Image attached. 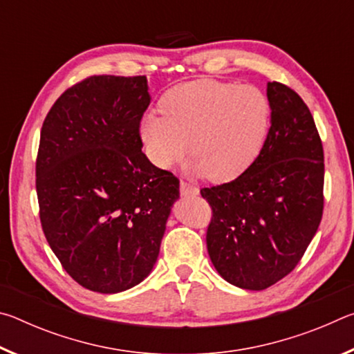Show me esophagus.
<instances>
[{"instance_id": "1", "label": "esophagus", "mask_w": 354, "mask_h": 354, "mask_svg": "<svg viewBox=\"0 0 354 354\" xmlns=\"http://www.w3.org/2000/svg\"><path fill=\"white\" fill-rule=\"evenodd\" d=\"M179 190H181L183 196H195L200 194L198 187H195V185H190L184 181H181V184H179Z\"/></svg>"}]
</instances>
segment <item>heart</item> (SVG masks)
<instances>
[{"label": "heart", "instance_id": "heart-1", "mask_svg": "<svg viewBox=\"0 0 354 354\" xmlns=\"http://www.w3.org/2000/svg\"><path fill=\"white\" fill-rule=\"evenodd\" d=\"M147 113L139 134L149 162L170 170L190 151V173L227 183L254 162L270 129L272 107L254 86L200 80L178 86Z\"/></svg>", "mask_w": 354, "mask_h": 354}]
</instances>
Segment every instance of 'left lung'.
Instances as JSON below:
<instances>
[{
    "mask_svg": "<svg viewBox=\"0 0 354 354\" xmlns=\"http://www.w3.org/2000/svg\"><path fill=\"white\" fill-rule=\"evenodd\" d=\"M270 129L259 156L234 181L203 189L212 207L207 253L227 283L263 290L289 274L319 230L323 147L308 106L267 82Z\"/></svg>",
    "mask_w": 354,
    "mask_h": 354,
    "instance_id": "1",
    "label": "left lung"
}]
</instances>
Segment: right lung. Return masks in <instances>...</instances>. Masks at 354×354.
Segmentation results:
<instances>
[{"label": "right lung", "mask_w": 354, "mask_h": 354, "mask_svg": "<svg viewBox=\"0 0 354 354\" xmlns=\"http://www.w3.org/2000/svg\"><path fill=\"white\" fill-rule=\"evenodd\" d=\"M145 76H91L53 104L40 133L35 187L53 253L88 290L118 293L158 261L179 181L142 153Z\"/></svg>", "instance_id": "right-lung-1"}]
</instances>
